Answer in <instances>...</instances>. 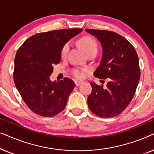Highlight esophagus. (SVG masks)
<instances>
[{"label": "esophagus", "mask_w": 154, "mask_h": 154, "mask_svg": "<svg viewBox=\"0 0 154 154\" xmlns=\"http://www.w3.org/2000/svg\"><path fill=\"white\" fill-rule=\"evenodd\" d=\"M82 83H83V82L79 81H75V85H76V86H79Z\"/></svg>", "instance_id": "1"}]
</instances>
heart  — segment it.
Listing matches in <instances>:
<instances>
[{"label": "heart", "instance_id": "b5f03b06", "mask_svg": "<svg viewBox=\"0 0 154 154\" xmlns=\"http://www.w3.org/2000/svg\"><path fill=\"white\" fill-rule=\"evenodd\" d=\"M79 44L81 47L83 48L84 51L85 52L86 54L90 53V52H97L98 45L97 41L94 40L93 38L90 36H85L82 38L79 41ZM69 44L67 43L63 46L61 50V55L62 57H66L67 52L69 51ZM73 75H74L77 79H81L83 76V73L81 71L79 70V69H73L72 71Z\"/></svg>", "mask_w": 154, "mask_h": 154}]
</instances>
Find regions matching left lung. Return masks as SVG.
<instances>
[{
    "instance_id": "1",
    "label": "left lung",
    "mask_w": 154,
    "mask_h": 154,
    "mask_svg": "<svg viewBox=\"0 0 154 154\" xmlns=\"http://www.w3.org/2000/svg\"><path fill=\"white\" fill-rule=\"evenodd\" d=\"M96 37L102 48L100 66L94 72L98 79H108L106 86L91 82L92 92L88 104L101 118L116 116L125 110L133 98L140 79L136 50L129 41L113 31L85 29Z\"/></svg>"
}]
</instances>
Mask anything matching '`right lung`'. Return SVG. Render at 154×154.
<instances>
[{
  "label": "right lung",
  "mask_w": 154,
  "mask_h": 154,
  "mask_svg": "<svg viewBox=\"0 0 154 154\" xmlns=\"http://www.w3.org/2000/svg\"><path fill=\"white\" fill-rule=\"evenodd\" d=\"M82 31L67 29L37 33L29 38L17 52L14 84L24 102L36 114L52 117L66 107L74 82L68 78L51 81L50 76L54 65L60 62L63 46Z\"/></svg>",
  "instance_id": "1"
}]
</instances>
